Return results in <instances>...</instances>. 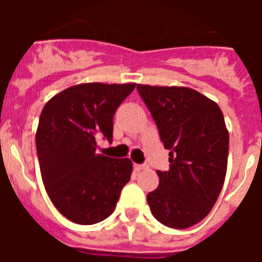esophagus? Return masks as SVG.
I'll return each mask as SVG.
<instances>
[{"label": "esophagus", "mask_w": 262, "mask_h": 262, "mask_svg": "<svg viewBox=\"0 0 262 262\" xmlns=\"http://www.w3.org/2000/svg\"><path fill=\"white\" fill-rule=\"evenodd\" d=\"M134 168H135L136 172H140V170L145 169V168H147V166L143 165V164H135V165H134Z\"/></svg>", "instance_id": "1"}]
</instances>
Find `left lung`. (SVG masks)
<instances>
[{
    "instance_id": "1",
    "label": "left lung",
    "mask_w": 262,
    "mask_h": 262,
    "mask_svg": "<svg viewBox=\"0 0 262 262\" xmlns=\"http://www.w3.org/2000/svg\"><path fill=\"white\" fill-rule=\"evenodd\" d=\"M138 92L170 151V168L157 170L160 184L147 202L164 226L189 228L209 215L223 187L230 145L223 113L190 88L139 84Z\"/></svg>"
}]
</instances>
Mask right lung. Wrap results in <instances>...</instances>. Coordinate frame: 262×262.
<instances>
[{
	"label": "right lung",
	"mask_w": 262,
	"mask_h": 262,
	"mask_svg": "<svg viewBox=\"0 0 262 262\" xmlns=\"http://www.w3.org/2000/svg\"><path fill=\"white\" fill-rule=\"evenodd\" d=\"M136 84L73 85L45 105L36 129L41 180L67 219L94 224L115 210L133 161L97 154V139L113 140V118Z\"/></svg>",
	"instance_id": "right-lung-1"
}]
</instances>
